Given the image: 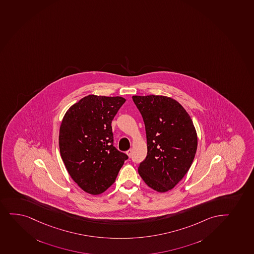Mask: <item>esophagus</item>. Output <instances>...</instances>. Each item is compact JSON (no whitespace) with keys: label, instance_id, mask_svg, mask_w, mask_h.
I'll return each instance as SVG.
<instances>
[{"label":"esophagus","instance_id":"obj_1","mask_svg":"<svg viewBox=\"0 0 254 254\" xmlns=\"http://www.w3.org/2000/svg\"><path fill=\"white\" fill-rule=\"evenodd\" d=\"M127 155H128L129 157H131V154H132V150H131V149H129V150H127Z\"/></svg>","mask_w":254,"mask_h":254}]
</instances>
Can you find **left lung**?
Listing matches in <instances>:
<instances>
[{
    "instance_id": "8db88e82",
    "label": "left lung",
    "mask_w": 254,
    "mask_h": 254,
    "mask_svg": "<svg viewBox=\"0 0 254 254\" xmlns=\"http://www.w3.org/2000/svg\"><path fill=\"white\" fill-rule=\"evenodd\" d=\"M145 125L148 153L138 173L147 185L169 191L187 174L197 147V132L185 109L161 95L132 96Z\"/></svg>"
}]
</instances>
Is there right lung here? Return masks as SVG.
Returning a JSON list of instances; mask_svg holds the SVG:
<instances>
[{
	"label": "right lung",
	"instance_id": "add662e5",
	"mask_svg": "<svg viewBox=\"0 0 254 254\" xmlns=\"http://www.w3.org/2000/svg\"><path fill=\"white\" fill-rule=\"evenodd\" d=\"M124 98L88 95L63 117L59 147L72 180L88 193L98 195L116 181L128 156L114 147L111 122Z\"/></svg>",
	"mask_w": 254,
	"mask_h": 254
}]
</instances>
